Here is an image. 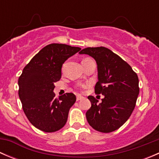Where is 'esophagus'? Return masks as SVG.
<instances>
[{
  "mask_svg": "<svg viewBox=\"0 0 159 159\" xmlns=\"http://www.w3.org/2000/svg\"><path fill=\"white\" fill-rule=\"evenodd\" d=\"M84 98V97H83V96H81V95H80V94H77L76 95V100L77 101H80V100H81V99H83Z\"/></svg>",
  "mask_w": 159,
  "mask_h": 159,
  "instance_id": "obj_1",
  "label": "esophagus"
}]
</instances>
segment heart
Returning <instances> with one entry per match:
<instances>
[{"label":"heart","instance_id":"b5f03b06","mask_svg":"<svg viewBox=\"0 0 159 159\" xmlns=\"http://www.w3.org/2000/svg\"><path fill=\"white\" fill-rule=\"evenodd\" d=\"M88 60H89V58H84V59H83V60H82V62L86 61H88ZM83 87H84V86H83Z\"/></svg>","mask_w":159,"mask_h":159}]
</instances>
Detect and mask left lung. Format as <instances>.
I'll list each match as a JSON object with an SVG mask.
<instances>
[{"label": "left lung", "mask_w": 159, "mask_h": 159, "mask_svg": "<svg viewBox=\"0 0 159 159\" xmlns=\"http://www.w3.org/2000/svg\"><path fill=\"white\" fill-rule=\"evenodd\" d=\"M79 54L96 61L98 81L94 92L103 94L101 103L88 97L91 107L86 112L89 124L96 131L108 133L119 129L131 116L139 94V78L122 58L105 47L87 48Z\"/></svg>", "instance_id": "8db88e82"}]
</instances>
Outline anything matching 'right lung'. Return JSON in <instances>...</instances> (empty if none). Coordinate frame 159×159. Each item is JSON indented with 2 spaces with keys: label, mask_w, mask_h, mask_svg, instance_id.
Returning <instances> with one entry per match:
<instances>
[{
  "label": "right lung",
  "mask_w": 159,
  "mask_h": 159,
  "mask_svg": "<svg viewBox=\"0 0 159 159\" xmlns=\"http://www.w3.org/2000/svg\"><path fill=\"white\" fill-rule=\"evenodd\" d=\"M81 50L65 44L43 48L25 67L18 79V94L29 121L41 131L54 132L65 126L76 97L66 93L55 98L54 83L61 78L64 62Z\"/></svg>",
  "instance_id": "1"
}]
</instances>
